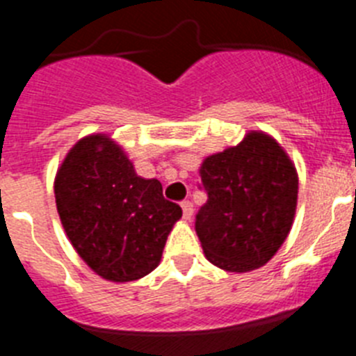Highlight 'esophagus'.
Instances as JSON below:
<instances>
[{"label": "esophagus", "instance_id": "esophagus-1", "mask_svg": "<svg viewBox=\"0 0 356 356\" xmlns=\"http://www.w3.org/2000/svg\"><path fill=\"white\" fill-rule=\"evenodd\" d=\"M181 210H184V219L191 221V217H193L194 213L193 203H191V201H184V203H181Z\"/></svg>", "mask_w": 356, "mask_h": 356}]
</instances>
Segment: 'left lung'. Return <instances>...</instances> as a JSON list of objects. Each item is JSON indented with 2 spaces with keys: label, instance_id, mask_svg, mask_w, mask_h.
I'll return each instance as SVG.
<instances>
[{
  "label": "left lung",
  "instance_id": "1",
  "mask_svg": "<svg viewBox=\"0 0 356 356\" xmlns=\"http://www.w3.org/2000/svg\"><path fill=\"white\" fill-rule=\"evenodd\" d=\"M209 200L196 217L207 260L229 273L266 266L282 248L298 207V171L282 144L250 130L200 165Z\"/></svg>",
  "mask_w": 356,
  "mask_h": 356
}]
</instances>
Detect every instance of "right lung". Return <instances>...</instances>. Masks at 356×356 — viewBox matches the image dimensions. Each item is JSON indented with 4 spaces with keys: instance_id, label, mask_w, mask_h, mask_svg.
<instances>
[{
    "instance_id": "add662e5",
    "label": "right lung",
    "mask_w": 356,
    "mask_h": 356,
    "mask_svg": "<svg viewBox=\"0 0 356 356\" xmlns=\"http://www.w3.org/2000/svg\"><path fill=\"white\" fill-rule=\"evenodd\" d=\"M55 200L69 242L106 282L149 275L181 209L163 197L162 184L135 172L127 151L108 134H90L56 169Z\"/></svg>"
}]
</instances>
